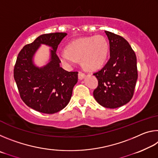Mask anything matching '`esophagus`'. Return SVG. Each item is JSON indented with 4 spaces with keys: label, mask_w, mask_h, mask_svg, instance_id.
I'll list each match as a JSON object with an SVG mask.
<instances>
[{
    "label": "esophagus",
    "mask_w": 158,
    "mask_h": 158,
    "mask_svg": "<svg viewBox=\"0 0 158 158\" xmlns=\"http://www.w3.org/2000/svg\"><path fill=\"white\" fill-rule=\"evenodd\" d=\"M85 73H82V72H79V74H78V77H79V79H80V80H81V79H83L85 77Z\"/></svg>",
    "instance_id": "34e87169"
}]
</instances>
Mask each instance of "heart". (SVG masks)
I'll return each instance as SVG.
<instances>
[{"label":"heart","instance_id":"b5f03b06","mask_svg":"<svg viewBox=\"0 0 158 158\" xmlns=\"http://www.w3.org/2000/svg\"><path fill=\"white\" fill-rule=\"evenodd\" d=\"M109 44L105 37L96 35L76 40L66 47V52L59 53L60 60L71 67L81 58L82 65L89 69H96L104 65L108 57Z\"/></svg>","mask_w":158,"mask_h":158}]
</instances>
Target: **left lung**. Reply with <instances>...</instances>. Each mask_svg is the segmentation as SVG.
I'll return each instance as SVG.
<instances>
[{
    "instance_id": "1",
    "label": "left lung",
    "mask_w": 158,
    "mask_h": 158,
    "mask_svg": "<svg viewBox=\"0 0 158 158\" xmlns=\"http://www.w3.org/2000/svg\"><path fill=\"white\" fill-rule=\"evenodd\" d=\"M105 32L109 40L110 58L103 68L93 74L98 81L93 96L104 107L115 109L132 98L138 77L137 57L126 40Z\"/></svg>"
}]
</instances>
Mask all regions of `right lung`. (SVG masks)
<instances>
[{
  "mask_svg": "<svg viewBox=\"0 0 158 158\" xmlns=\"http://www.w3.org/2000/svg\"><path fill=\"white\" fill-rule=\"evenodd\" d=\"M65 33H52L40 35L19 53L14 68V78L21 100L29 107L44 114H54L69 103L78 72H68L60 67L56 50ZM41 44L52 46L50 62L42 69L31 61Z\"/></svg>",
  "mask_w": 158,
  "mask_h": 158,
  "instance_id": "obj_1",
  "label": "right lung"
}]
</instances>
